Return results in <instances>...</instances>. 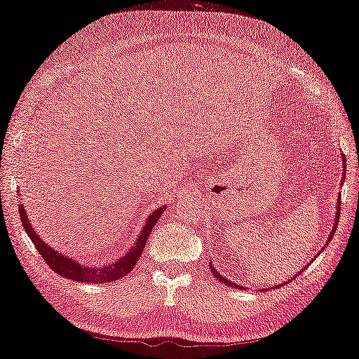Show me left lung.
Here are the masks:
<instances>
[{"mask_svg": "<svg viewBox=\"0 0 359 359\" xmlns=\"http://www.w3.org/2000/svg\"><path fill=\"white\" fill-rule=\"evenodd\" d=\"M344 163H345V158H344ZM340 206H339V210H337V217H335V226H334V231H332V233H330V237H329V240H327V242H330V238H332V235H334V232H335V229H337V224H339V216H340ZM211 271H212V274H214V277H216V279H219V280H222V282H226V283H229V285H231V282H229L227 279H226V277H222L221 274H219V272L216 271V269H214V267L211 266ZM232 285H233V283H232Z\"/></svg>", "mask_w": 359, "mask_h": 359, "instance_id": "obj_1", "label": "left lung"}]
</instances>
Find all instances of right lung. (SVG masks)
<instances>
[{"label": "right lung", "instance_id": "obj_1", "mask_svg": "<svg viewBox=\"0 0 359 359\" xmlns=\"http://www.w3.org/2000/svg\"><path fill=\"white\" fill-rule=\"evenodd\" d=\"M164 211V208H159L154 212L149 214L148 221L143 227L140 238L137 240L133 248L128 251V253L124 256V258L117 261L114 264H109L106 267H85L82 264L76 263L71 258H66L61 253H57L56 250H53L50 245L43 242L40 238V235L35 232V229L32 227V224L27 219L25 210L20 205L19 208V214H20V221H22V226L25 229L27 235H29L32 242H34L35 248L39 253L41 255V258L45 259V263L51 267L56 274H60L62 277H67V279H72L76 282H92V283H106V282H112V280H119L122 277H126L128 272H130L133 267H135L138 258H140L143 248H145L149 232L153 231L154 224L158 222V219L161 217V214Z\"/></svg>", "mask_w": 359, "mask_h": 359}]
</instances>
